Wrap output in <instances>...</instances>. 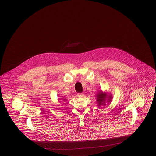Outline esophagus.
<instances>
[{
	"instance_id": "1",
	"label": "esophagus",
	"mask_w": 156,
	"mask_h": 156,
	"mask_svg": "<svg viewBox=\"0 0 156 156\" xmlns=\"http://www.w3.org/2000/svg\"><path fill=\"white\" fill-rule=\"evenodd\" d=\"M77 95H78V97H79V98H82V97H83V93H78L77 94Z\"/></svg>"
}]
</instances>
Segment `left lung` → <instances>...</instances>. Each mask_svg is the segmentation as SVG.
Segmentation results:
<instances>
[{"label": "left lung", "instance_id": "8db88e82", "mask_svg": "<svg viewBox=\"0 0 156 156\" xmlns=\"http://www.w3.org/2000/svg\"><path fill=\"white\" fill-rule=\"evenodd\" d=\"M108 98V102H111V101L112 97L111 95H109V97L107 95V94L105 92L104 93L103 91H101L99 92L98 94H97V102L98 104V106H100L101 105H104L105 106V101H106V99Z\"/></svg>", "mask_w": 156, "mask_h": 156}]
</instances>
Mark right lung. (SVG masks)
Segmentation results:
<instances>
[{
	"label": "right lung",
	"mask_w": 156,
	"mask_h": 156,
	"mask_svg": "<svg viewBox=\"0 0 156 156\" xmlns=\"http://www.w3.org/2000/svg\"><path fill=\"white\" fill-rule=\"evenodd\" d=\"M63 100H66V99H63Z\"/></svg>",
	"instance_id": "obj_1"
}]
</instances>
